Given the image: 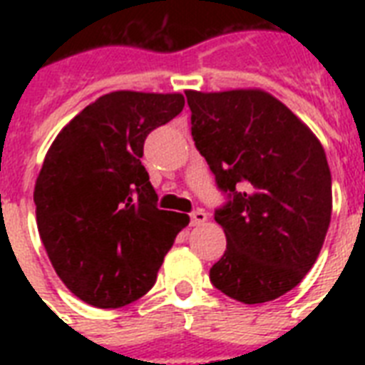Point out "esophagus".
Instances as JSON below:
<instances>
[{
    "instance_id": "34e87169",
    "label": "esophagus",
    "mask_w": 365,
    "mask_h": 365,
    "mask_svg": "<svg viewBox=\"0 0 365 365\" xmlns=\"http://www.w3.org/2000/svg\"><path fill=\"white\" fill-rule=\"evenodd\" d=\"M208 220V214L205 210H195L191 212V225L197 227V225H202V223Z\"/></svg>"
}]
</instances>
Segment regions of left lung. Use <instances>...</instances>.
Instances as JSON below:
<instances>
[{
	"label": "left lung",
	"instance_id": "left-lung-1",
	"mask_svg": "<svg viewBox=\"0 0 365 365\" xmlns=\"http://www.w3.org/2000/svg\"><path fill=\"white\" fill-rule=\"evenodd\" d=\"M191 136L227 202L214 214L227 250L210 280L255 305L295 288L314 265L331 220V172L322 143L259 88L185 91Z\"/></svg>",
	"mask_w": 365,
	"mask_h": 365
}]
</instances>
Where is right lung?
Returning a JSON list of instances; mask_svg holds the SVG:
<instances>
[{
    "label": "right lung",
    "instance_id": "obj_1",
    "mask_svg": "<svg viewBox=\"0 0 365 365\" xmlns=\"http://www.w3.org/2000/svg\"><path fill=\"white\" fill-rule=\"evenodd\" d=\"M182 94L115 91L71 119L34 189L39 237L71 294L98 309L140 299L187 214L159 210L143 142L183 110Z\"/></svg>",
    "mask_w": 365,
    "mask_h": 365
}]
</instances>
